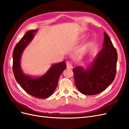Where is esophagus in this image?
Returning a JSON list of instances; mask_svg holds the SVG:
<instances>
[{"mask_svg": "<svg viewBox=\"0 0 129 129\" xmlns=\"http://www.w3.org/2000/svg\"><path fill=\"white\" fill-rule=\"evenodd\" d=\"M66 64H67V69H72L73 67L72 64L71 63H70L69 62H67V63H66Z\"/></svg>", "mask_w": 129, "mask_h": 129, "instance_id": "esophagus-1", "label": "esophagus"}]
</instances>
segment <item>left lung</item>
Instances as JSON below:
<instances>
[{"instance_id":"left-lung-1","label":"left lung","mask_w":129,"mask_h":129,"mask_svg":"<svg viewBox=\"0 0 129 129\" xmlns=\"http://www.w3.org/2000/svg\"><path fill=\"white\" fill-rule=\"evenodd\" d=\"M102 49L87 69H73L75 84L79 91L86 95L98 94L114 81L116 74L117 53L110 38L104 33Z\"/></svg>"}]
</instances>
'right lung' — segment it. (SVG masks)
I'll return each instance as SVG.
<instances>
[{
	"instance_id": "obj_1",
	"label": "right lung",
	"mask_w": 129,
	"mask_h": 129,
	"mask_svg": "<svg viewBox=\"0 0 129 129\" xmlns=\"http://www.w3.org/2000/svg\"><path fill=\"white\" fill-rule=\"evenodd\" d=\"M36 30H29L15 46L13 52V72L18 84L30 95L39 99L51 96L57 85L58 79L67 68L64 61L53 64L44 75L33 78L23 73L20 67V58L23 51L33 39Z\"/></svg>"
}]
</instances>
